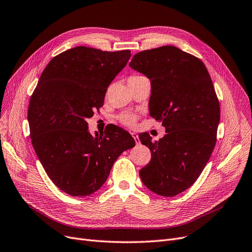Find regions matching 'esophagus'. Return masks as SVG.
I'll return each instance as SVG.
<instances>
[{
	"mask_svg": "<svg viewBox=\"0 0 252 252\" xmlns=\"http://www.w3.org/2000/svg\"><path fill=\"white\" fill-rule=\"evenodd\" d=\"M131 135H132V137L135 139V142H136V144H137V145L140 144V140H139V137H138V135H137L136 133H131Z\"/></svg>",
	"mask_w": 252,
	"mask_h": 252,
	"instance_id": "34e87169",
	"label": "esophagus"
}]
</instances>
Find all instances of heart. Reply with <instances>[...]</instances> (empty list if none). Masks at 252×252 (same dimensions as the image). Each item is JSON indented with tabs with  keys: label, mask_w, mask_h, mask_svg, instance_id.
Listing matches in <instances>:
<instances>
[{
	"label": "heart",
	"mask_w": 252,
	"mask_h": 252,
	"mask_svg": "<svg viewBox=\"0 0 252 252\" xmlns=\"http://www.w3.org/2000/svg\"><path fill=\"white\" fill-rule=\"evenodd\" d=\"M117 118L123 125L127 126H133L137 120V115L134 113H131V112H124V113L119 114Z\"/></svg>",
	"instance_id": "heart-1"
}]
</instances>
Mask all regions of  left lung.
Segmentation results:
<instances>
[{"mask_svg":"<svg viewBox=\"0 0 252 252\" xmlns=\"http://www.w3.org/2000/svg\"><path fill=\"white\" fill-rule=\"evenodd\" d=\"M128 65L151 80L150 114L166 128L159 141L139 135L152 153L139 174L154 193L175 196L196 182L215 147L220 120L215 88L203 62L172 45L138 53Z\"/></svg>","mask_w":252,"mask_h":252,"instance_id":"left-lung-1","label":"left lung"}]
</instances>
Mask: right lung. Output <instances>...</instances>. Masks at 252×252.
Returning <instances> with one entry per match:
<instances>
[{"label": "right lung", "instance_id": "right-lung-1", "mask_svg": "<svg viewBox=\"0 0 252 252\" xmlns=\"http://www.w3.org/2000/svg\"><path fill=\"white\" fill-rule=\"evenodd\" d=\"M129 57V50L72 48L49 62L31 95L28 121L34 151L51 181L71 196L96 192L117 158L135 146L124 128L112 125L92 136L86 121L104 105L107 88Z\"/></svg>", "mask_w": 252, "mask_h": 252}]
</instances>
